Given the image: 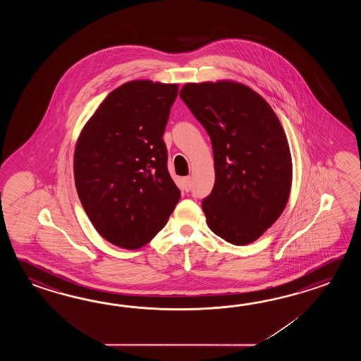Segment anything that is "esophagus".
<instances>
[{
    "label": "esophagus",
    "instance_id": "1",
    "mask_svg": "<svg viewBox=\"0 0 361 361\" xmlns=\"http://www.w3.org/2000/svg\"><path fill=\"white\" fill-rule=\"evenodd\" d=\"M183 187L185 192L190 191L192 187L191 177L183 178Z\"/></svg>",
    "mask_w": 361,
    "mask_h": 361
}]
</instances>
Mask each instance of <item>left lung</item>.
<instances>
[{
    "instance_id": "left-lung-1",
    "label": "left lung",
    "mask_w": 361,
    "mask_h": 361,
    "mask_svg": "<svg viewBox=\"0 0 361 361\" xmlns=\"http://www.w3.org/2000/svg\"><path fill=\"white\" fill-rule=\"evenodd\" d=\"M179 95L213 146L214 187L202 200L207 226L233 245L250 244L289 199L292 156L284 129L269 103L240 82L185 84Z\"/></svg>"
}]
</instances>
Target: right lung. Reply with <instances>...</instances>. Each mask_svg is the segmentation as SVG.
Masks as SVG:
<instances>
[{"label":"right lung","mask_w":361,"mask_h":361,"mask_svg":"<svg viewBox=\"0 0 361 361\" xmlns=\"http://www.w3.org/2000/svg\"><path fill=\"white\" fill-rule=\"evenodd\" d=\"M178 89L149 80L121 85L77 139L78 197L95 230L114 245L133 250L148 244L180 199L162 139Z\"/></svg>","instance_id":"obj_1"}]
</instances>
